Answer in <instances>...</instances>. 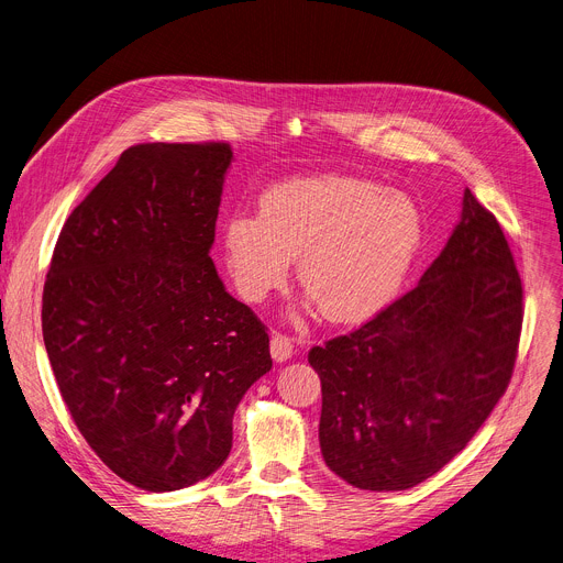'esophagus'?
I'll list each match as a JSON object with an SVG mask.
<instances>
[{
    "instance_id": "34e87169",
    "label": "esophagus",
    "mask_w": 563,
    "mask_h": 563,
    "mask_svg": "<svg viewBox=\"0 0 563 563\" xmlns=\"http://www.w3.org/2000/svg\"><path fill=\"white\" fill-rule=\"evenodd\" d=\"M294 354V341L280 332L272 334V356L276 362H287Z\"/></svg>"
}]
</instances>
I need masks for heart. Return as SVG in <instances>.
<instances>
[{
    "mask_svg": "<svg viewBox=\"0 0 563 563\" xmlns=\"http://www.w3.org/2000/svg\"><path fill=\"white\" fill-rule=\"evenodd\" d=\"M424 235L418 203L347 175L300 177L267 188L261 213L222 229L224 265L242 298L258 302L296 276L325 319L362 321L395 296Z\"/></svg>",
    "mask_w": 563,
    "mask_h": 563,
    "instance_id": "obj_1",
    "label": "heart"
}]
</instances>
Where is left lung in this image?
<instances>
[{
    "label": "left lung",
    "instance_id": "8db88e82",
    "mask_svg": "<svg viewBox=\"0 0 563 563\" xmlns=\"http://www.w3.org/2000/svg\"><path fill=\"white\" fill-rule=\"evenodd\" d=\"M523 287L496 218L465 188L449 242L360 330L314 345L319 442L345 483L399 492L463 451L512 379Z\"/></svg>",
    "mask_w": 563,
    "mask_h": 563
}]
</instances>
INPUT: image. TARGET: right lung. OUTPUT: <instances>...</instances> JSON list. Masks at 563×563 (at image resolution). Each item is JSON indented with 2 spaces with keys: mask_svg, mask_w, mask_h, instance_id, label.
Masks as SVG:
<instances>
[{
  "mask_svg": "<svg viewBox=\"0 0 563 563\" xmlns=\"http://www.w3.org/2000/svg\"><path fill=\"white\" fill-rule=\"evenodd\" d=\"M229 143H139L67 218L42 336L96 455L145 492L218 472L242 395L272 371L265 325L211 261Z\"/></svg>",
  "mask_w": 563,
  "mask_h": 563,
  "instance_id": "1",
  "label": "right lung"
}]
</instances>
